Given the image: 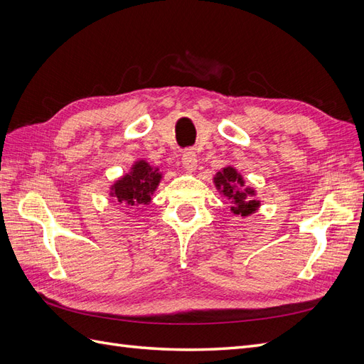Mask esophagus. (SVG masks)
<instances>
[{
	"label": "esophagus",
	"mask_w": 364,
	"mask_h": 364,
	"mask_svg": "<svg viewBox=\"0 0 364 364\" xmlns=\"http://www.w3.org/2000/svg\"><path fill=\"white\" fill-rule=\"evenodd\" d=\"M182 165H183L185 170H190V171L196 170L197 168V155H196V151H193V150L183 151Z\"/></svg>",
	"instance_id": "1"
}]
</instances>
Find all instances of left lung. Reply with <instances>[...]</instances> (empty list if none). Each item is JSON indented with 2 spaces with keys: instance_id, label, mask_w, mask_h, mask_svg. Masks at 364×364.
<instances>
[{
  "instance_id": "obj_1",
  "label": "left lung",
  "mask_w": 364,
  "mask_h": 364,
  "mask_svg": "<svg viewBox=\"0 0 364 364\" xmlns=\"http://www.w3.org/2000/svg\"><path fill=\"white\" fill-rule=\"evenodd\" d=\"M213 182L217 191L230 202V213L234 215L246 218L259 209L261 200L257 199V190L246 185L243 176L232 165L217 171Z\"/></svg>"
}]
</instances>
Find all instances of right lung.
<instances>
[{"label":"right lung","mask_w":364,"mask_h":364,"mask_svg":"<svg viewBox=\"0 0 364 364\" xmlns=\"http://www.w3.org/2000/svg\"><path fill=\"white\" fill-rule=\"evenodd\" d=\"M161 181L162 173L158 167H151L146 159H138L132 164L129 173L109 186V196L129 209H141L151 202Z\"/></svg>","instance_id":"1"}]
</instances>
